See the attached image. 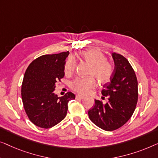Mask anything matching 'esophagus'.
<instances>
[{
    "label": "esophagus",
    "mask_w": 158,
    "mask_h": 158,
    "mask_svg": "<svg viewBox=\"0 0 158 158\" xmlns=\"http://www.w3.org/2000/svg\"><path fill=\"white\" fill-rule=\"evenodd\" d=\"M85 98L84 96H81V95H77L76 96V99H83Z\"/></svg>",
    "instance_id": "obj_1"
}]
</instances>
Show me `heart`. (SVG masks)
Returning <instances> with one entry per match:
<instances>
[{
	"mask_svg": "<svg viewBox=\"0 0 158 158\" xmlns=\"http://www.w3.org/2000/svg\"><path fill=\"white\" fill-rule=\"evenodd\" d=\"M81 56L84 61L91 64L89 74L94 75L101 82L110 81L114 74V66L106 60L103 53L96 49L84 51L81 54ZM76 68V62L72 58H69L65 64L64 72L67 75L74 73ZM97 85L96 80L93 77L81 78L79 77L74 80L71 84V87L75 92L82 94H87L92 89Z\"/></svg>",
	"mask_w": 158,
	"mask_h": 158,
	"instance_id": "b5f03b06",
	"label": "heart"
}]
</instances>
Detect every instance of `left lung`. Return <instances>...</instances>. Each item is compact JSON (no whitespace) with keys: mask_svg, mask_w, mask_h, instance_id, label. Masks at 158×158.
Instances as JSON below:
<instances>
[{"mask_svg":"<svg viewBox=\"0 0 158 158\" xmlns=\"http://www.w3.org/2000/svg\"><path fill=\"white\" fill-rule=\"evenodd\" d=\"M112 56L114 74L102 90V95L107 97L109 101L103 104L95 99L94 107L88 112L90 120L106 131L117 130L130 119L138 98L137 79L130 62L116 53H112Z\"/></svg>","mask_w":158,"mask_h":158,"instance_id":"obj_1","label":"left lung"}]
</instances>
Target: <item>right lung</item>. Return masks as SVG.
<instances>
[{
	"mask_svg": "<svg viewBox=\"0 0 158 158\" xmlns=\"http://www.w3.org/2000/svg\"><path fill=\"white\" fill-rule=\"evenodd\" d=\"M69 52L43 55L28 66L21 86L24 110L32 123L51 128L65 118L68 103L75 95L67 92L59 97L54 94L56 83L64 77V66Z\"/></svg>",
	"mask_w": 158,
	"mask_h": 158,
	"instance_id": "right-lung-1",
	"label": "right lung"
}]
</instances>
